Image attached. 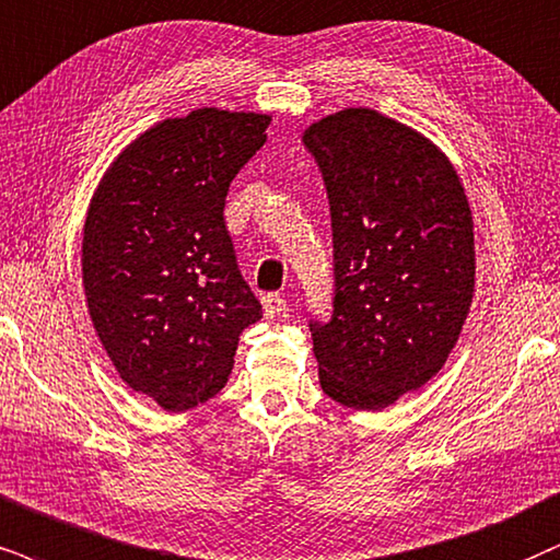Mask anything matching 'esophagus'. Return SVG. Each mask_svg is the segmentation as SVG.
<instances>
[{
    "label": "esophagus",
    "instance_id": "34e87169",
    "mask_svg": "<svg viewBox=\"0 0 560 560\" xmlns=\"http://www.w3.org/2000/svg\"><path fill=\"white\" fill-rule=\"evenodd\" d=\"M264 313L266 317H276L281 313H287V300L281 294H264Z\"/></svg>",
    "mask_w": 560,
    "mask_h": 560
}]
</instances>
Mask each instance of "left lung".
I'll use <instances>...</instances> for the list:
<instances>
[{"label":"left lung","mask_w":560,"mask_h":560,"mask_svg":"<svg viewBox=\"0 0 560 560\" xmlns=\"http://www.w3.org/2000/svg\"><path fill=\"white\" fill-rule=\"evenodd\" d=\"M332 230V310L310 317L325 395L380 410L447 362L476 287L465 188L450 160L393 118L346 108L304 131Z\"/></svg>","instance_id":"obj_1"}]
</instances>
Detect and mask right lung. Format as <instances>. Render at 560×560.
Segmentation results:
<instances>
[{
  "mask_svg": "<svg viewBox=\"0 0 560 560\" xmlns=\"http://www.w3.org/2000/svg\"><path fill=\"white\" fill-rule=\"evenodd\" d=\"M271 118L198 108L118 154L92 196L82 281L124 382L165 410L222 390L240 332L264 307L237 268L224 198Z\"/></svg>",
  "mask_w": 560,
  "mask_h": 560,
  "instance_id": "right-lung-1",
  "label": "right lung"
}]
</instances>
